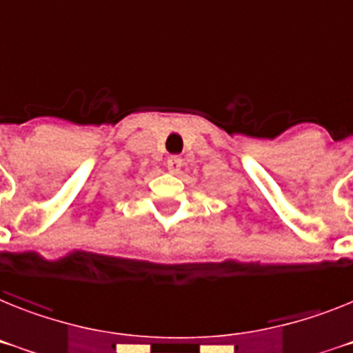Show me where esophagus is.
<instances>
[{"mask_svg": "<svg viewBox=\"0 0 353 353\" xmlns=\"http://www.w3.org/2000/svg\"><path fill=\"white\" fill-rule=\"evenodd\" d=\"M183 167V158L181 156H170L167 159V168L172 172V174H179Z\"/></svg>", "mask_w": 353, "mask_h": 353, "instance_id": "esophagus-1", "label": "esophagus"}]
</instances>
